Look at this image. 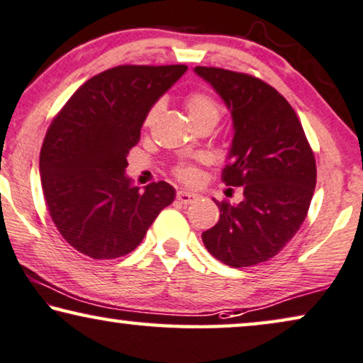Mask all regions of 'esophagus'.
I'll list each match as a JSON object with an SVG mask.
<instances>
[{"instance_id": "esophagus-1", "label": "esophagus", "mask_w": 363, "mask_h": 363, "mask_svg": "<svg viewBox=\"0 0 363 363\" xmlns=\"http://www.w3.org/2000/svg\"><path fill=\"white\" fill-rule=\"evenodd\" d=\"M176 199L179 201L181 203H194L199 199L197 194H192V192H187V191H177L176 194Z\"/></svg>"}]
</instances>
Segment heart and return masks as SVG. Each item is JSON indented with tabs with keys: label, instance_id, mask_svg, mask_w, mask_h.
<instances>
[{
	"label": "heart",
	"instance_id": "b5f03b06",
	"mask_svg": "<svg viewBox=\"0 0 363 363\" xmlns=\"http://www.w3.org/2000/svg\"><path fill=\"white\" fill-rule=\"evenodd\" d=\"M186 108L189 111L191 120L197 126L203 123H217L222 116V105L218 104L211 94H207V91H192V94H189L186 96ZM160 111L161 101H156V104H152L150 108H147L145 120H143V125L150 126ZM172 174L182 182L192 184L199 179L201 171H199L196 162L181 161L172 167Z\"/></svg>",
	"mask_w": 363,
	"mask_h": 363
}]
</instances>
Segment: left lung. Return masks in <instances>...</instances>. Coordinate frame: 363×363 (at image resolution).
Wrapping results in <instances>:
<instances>
[{
  "mask_svg": "<svg viewBox=\"0 0 363 363\" xmlns=\"http://www.w3.org/2000/svg\"><path fill=\"white\" fill-rule=\"evenodd\" d=\"M233 118L227 186H243L237 206L217 202L220 218L202 233L212 257L232 268L273 258L298 233L315 187V160L303 125L277 89L250 74L196 67Z\"/></svg>",
  "mask_w": 363,
  "mask_h": 363,
  "instance_id": "obj_1",
  "label": "left lung"
}]
</instances>
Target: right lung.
Masks as SVG:
<instances>
[{
  "mask_svg": "<svg viewBox=\"0 0 363 363\" xmlns=\"http://www.w3.org/2000/svg\"><path fill=\"white\" fill-rule=\"evenodd\" d=\"M187 65H116L70 96L45 133L39 156L49 216L65 242L95 259L125 257L174 201L164 181L145 192L126 179L150 106Z\"/></svg>",
  "mask_w": 363,
  "mask_h": 363,
  "instance_id": "obj_1",
  "label": "right lung"
}]
</instances>
